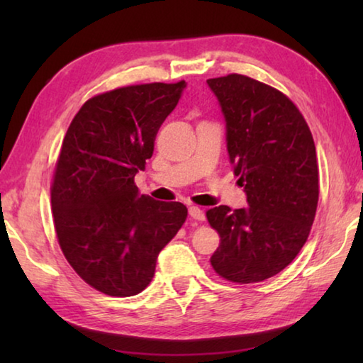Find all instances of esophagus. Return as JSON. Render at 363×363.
<instances>
[{
	"instance_id": "esophagus-1",
	"label": "esophagus",
	"mask_w": 363,
	"mask_h": 363,
	"mask_svg": "<svg viewBox=\"0 0 363 363\" xmlns=\"http://www.w3.org/2000/svg\"><path fill=\"white\" fill-rule=\"evenodd\" d=\"M189 216L196 220H205V211L199 206H189Z\"/></svg>"
}]
</instances>
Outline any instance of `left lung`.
<instances>
[{
  "instance_id": "obj_1",
  "label": "left lung",
  "mask_w": 363,
  "mask_h": 363,
  "mask_svg": "<svg viewBox=\"0 0 363 363\" xmlns=\"http://www.w3.org/2000/svg\"><path fill=\"white\" fill-rule=\"evenodd\" d=\"M206 83L248 201L206 211L220 237L211 266L225 280L255 284L284 270L309 237L318 201L315 144L296 106L272 86L237 73Z\"/></svg>"
}]
</instances>
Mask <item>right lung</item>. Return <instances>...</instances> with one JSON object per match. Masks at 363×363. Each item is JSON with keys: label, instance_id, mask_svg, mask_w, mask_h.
Returning a JSON list of instances; mask_svg holds the SVG:
<instances>
[{"label": "right lung", "instance_id": "right-lung-1", "mask_svg": "<svg viewBox=\"0 0 363 363\" xmlns=\"http://www.w3.org/2000/svg\"><path fill=\"white\" fill-rule=\"evenodd\" d=\"M186 86L149 83L94 96L67 130L51 187L54 227L75 272L108 296L143 291L187 218L179 201L140 195L134 184Z\"/></svg>", "mask_w": 363, "mask_h": 363}]
</instances>
